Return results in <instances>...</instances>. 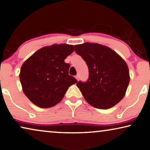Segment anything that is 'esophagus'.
Masks as SVG:
<instances>
[{
    "instance_id": "34e87169",
    "label": "esophagus",
    "mask_w": 150,
    "mask_h": 150,
    "mask_svg": "<svg viewBox=\"0 0 150 150\" xmlns=\"http://www.w3.org/2000/svg\"><path fill=\"white\" fill-rule=\"evenodd\" d=\"M75 79H77V81H78V80H79V75H76V76H75Z\"/></svg>"
}]
</instances>
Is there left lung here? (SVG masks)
<instances>
[{"instance_id": "obj_1", "label": "left lung", "mask_w": 150, "mask_h": 150, "mask_svg": "<svg viewBox=\"0 0 150 150\" xmlns=\"http://www.w3.org/2000/svg\"><path fill=\"white\" fill-rule=\"evenodd\" d=\"M74 47L89 70L88 81L77 83L85 100L98 109H107L114 106L124 98L129 84L127 64L105 45L84 43Z\"/></svg>"}]
</instances>
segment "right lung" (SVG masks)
<instances>
[{
  "label": "right lung",
  "instance_id": "right-lung-1",
  "mask_svg": "<svg viewBox=\"0 0 150 150\" xmlns=\"http://www.w3.org/2000/svg\"><path fill=\"white\" fill-rule=\"evenodd\" d=\"M74 52L68 44H54L41 48L23 63L20 79L23 92L29 100L41 108L60 103L69 86L77 83L69 75L67 57Z\"/></svg>",
  "mask_w": 150,
  "mask_h": 150
}]
</instances>
